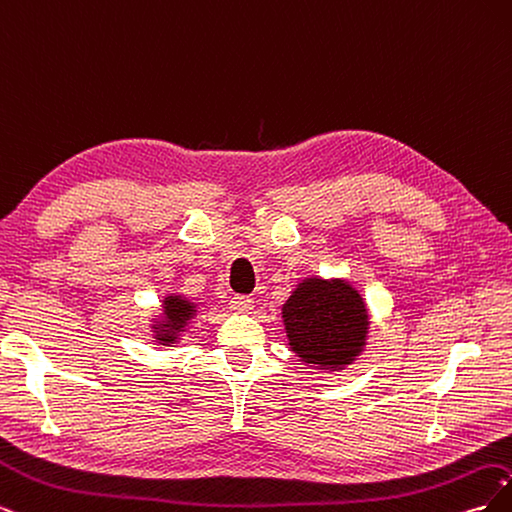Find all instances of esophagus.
I'll list each match as a JSON object with an SVG mask.
<instances>
[{
    "instance_id": "obj_1",
    "label": "esophagus",
    "mask_w": 512,
    "mask_h": 512,
    "mask_svg": "<svg viewBox=\"0 0 512 512\" xmlns=\"http://www.w3.org/2000/svg\"><path fill=\"white\" fill-rule=\"evenodd\" d=\"M230 309L235 314H252V309H254V305H252V299L250 297H232V301H230Z\"/></svg>"
}]
</instances>
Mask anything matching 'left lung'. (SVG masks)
I'll list each match as a JSON object with an SVG mask.
<instances>
[{
  "label": "left lung",
  "instance_id": "8db88e82",
  "mask_svg": "<svg viewBox=\"0 0 512 512\" xmlns=\"http://www.w3.org/2000/svg\"><path fill=\"white\" fill-rule=\"evenodd\" d=\"M290 352L314 374L337 376L367 348L371 314L346 277H305L282 305Z\"/></svg>",
  "mask_w": 512,
  "mask_h": 512
}]
</instances>
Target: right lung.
<instances>
[{"label":"right lung","instance_id":"right-lung-1","mask_svg":"<svg viewBox=\"0 0 512 512\" xmlns=\"http://www.w3.org/2000/svg\"><path fill=\"white\" fill-rule=\"evenodd\" d=\"M198 312V303L190 297L181 292H166L160 312L149 318L151 342H156V346L175 348L190 331V324L196 320Z\"/></svg>","mask_w":512,"mask_h":512}]
</instances>
